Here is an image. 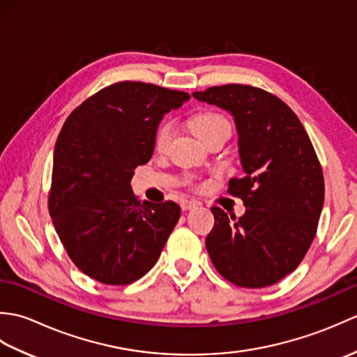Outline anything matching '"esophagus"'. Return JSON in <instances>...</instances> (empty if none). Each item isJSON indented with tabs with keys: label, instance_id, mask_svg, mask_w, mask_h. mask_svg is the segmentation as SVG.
I'll list each match as a JSON object with an SVG mask.
<instances>
[{
	"label": "esophagus",
	"instance_id": "1",
	"mask_svg": "<svg viewBox=\"0 0 357 357\" xmlns=\"http://www.w3.org/2000/svg\"><path fill=\"white\" fill-rule=\"evenodd\" d=\"M193 207H196V201H193V199L181 201V208H183V210H190Z\"/></svg>",
	"mask_w": 357,
	"mask_h": 357
}]
</instances>
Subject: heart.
Segmentation results:
<instances>
[{
  "mask_svg": "<svg viewBox=\"0 0 357 357\" xmlns=\"http://www.w3.org/2000/svg\"><path fill=\"white\" fill-rule=\"evenodd\" d=\"M190 126L193 132L199 136V138L207 142L215 136H219L222 133H230L231 126L230 121L224 115L213 110H204L199 113H195L190 119ZM174 133V126L172 121L164 119L158 124L155 135H153V149L158 153H164L169 149L170 141Z\"/></svg>",
  "mask_w": 357,
  "mask_h": 357,
  "instance_id": "b5f03b06",
  "label": "heart"
}]
</instances>
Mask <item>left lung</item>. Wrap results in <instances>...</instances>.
<instances>
[{
	"label": "left lung",
	"mask_w": 357,
	"mask_h": 357,
	"mask_svg": "<svg viewBox=\"0 0 357 357\" xmlns=\"http://www.w3.org/2000/svg\"><path fill=\"white\" fill-rule=\"evenodd\" d=\"M193 96L234 116L244 169L227 190L244 201V216L229 219L211 207L210 259L238 287L276 284L298 268L316 236L325 184L313 144L296 113L267 90L225 84Z\"/></svg>",
	"instance_id": "1"
}]
</instances>
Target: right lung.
<instances>
[{
  "label": "right lung",
  "instance_id": "obj_1",
  "mask_svg": "<svg viewBox=\"0 0 357 357\" xmlns=\"http://www.w3.org/2000/svg\"><path fill=\"white\" fill-rule=\"evenodd\" d=\"M188 100L149 82H113L79 104L58 135L49 213L72 262L98 282L142 278L178 222V204H141L130 181L153 155L164 113Z\"/></svg>",
  "mask_w": 357,
  "mask_h": 357
}]
</instances>
